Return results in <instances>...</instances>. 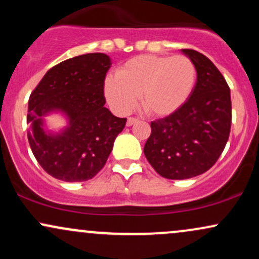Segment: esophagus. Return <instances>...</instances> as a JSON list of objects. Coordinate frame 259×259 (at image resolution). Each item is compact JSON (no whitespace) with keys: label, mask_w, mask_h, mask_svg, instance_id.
I'll return each mask as SVG.
<instances>
[{"label":"esophagus","mask_w":259,"mask_h":259,"mask_svg":"<svg viewBox=\"0 0 259 259\" xmlns=\"http://www.w3.org/2000/svg\"><path fill=\"white\" fill-rule=\"evenodd\" d=\"M138 121H139L138 118H134V117L127 118V120H126V126H132V125H134V124H135V123H138Z\"/></svg>","instance_id":"obj_1"}]
</instances>
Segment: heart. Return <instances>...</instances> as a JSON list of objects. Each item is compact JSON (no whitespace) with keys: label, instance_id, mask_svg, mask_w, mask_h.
I'll return each mask as SVG.
<instances>
[{"label":"heart","instance_id":"b5f03b06","mask_svg":"<svg viewBox=\"0 0 259 259\" xmlns=\"http://www.w3.org/2000/svg\"><path fill=\"white\" fill-rule=\"evenodd\" d=\"M197 82V68L187 56H139L129 59L105 82V95L115 112L136 106L152 117H168L186 105Z\"/></svg>","mask_w":259,"mask_h":259}]
</instances>
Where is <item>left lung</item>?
I'll return each instance as SVG.
<instances>
[{
	"label": "left lung",
	"instance_id": "8db88e82",
	"mask_svg": "<svg viewBox=\"0 0 259 259\" xmlns=\"http://www.w3.org/2000/svg\"><path fill=\"white\" fill-rule=\"evenodd\" d=\"M197 68L191 99L174 114L153 120L144 153L160 177L181 180L203 174L218 160L231 127L230 89L212 62L181 50Z\"/></svg>",
	"mask_w": 259,
	"mask_h": 259
}]
</instances>
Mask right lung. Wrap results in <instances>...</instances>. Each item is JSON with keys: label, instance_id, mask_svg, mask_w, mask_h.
Listing matches in <instances>:
<instances>
[{"label": "right lung", "instance_id": "right-lung-1", "mask_svg": "<svg viewBox=\"0 0 259 259\" xmlns=\"http://www.w3.org/2000/svg\"><path fill=\"white\" fill-rule=\"evenodd\" d=\"M111 58L88 53L61 62L49 70L29 97L28 140L38 164L58 180L92 179L105 167L126 118L105 107L106 74ZM63 111L68 126L59 134L43 130L42 117Z\"/></svg>", "mask_w": 259, "mask_h": 259}]
</instances>
